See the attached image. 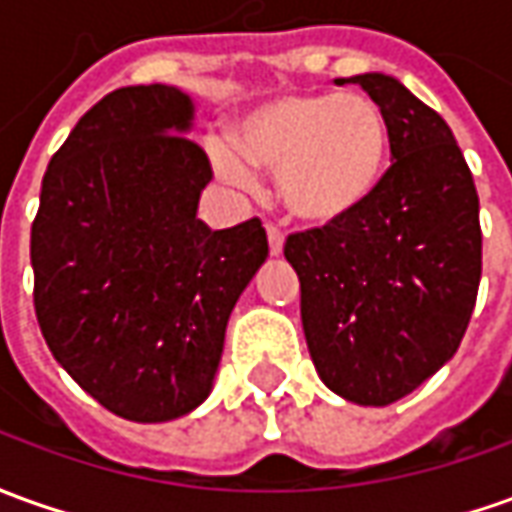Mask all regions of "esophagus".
<instances>
[{
  "label": "esophagus",
  "instance_id": "esophagus-1",
  "mask_svg": "<svg viewBox=\"0 0 512 512\" xmlns=\"http://www.w3.org/2000/svg\"><path fill=\"white\" fill-rule=\"evenodd\" d=\"M267 242H270V256H278L284 250V231L273 222H267Z\"/></svg>",
  "mask_w": 512,
  "mask_h": 512
}]
</instances>
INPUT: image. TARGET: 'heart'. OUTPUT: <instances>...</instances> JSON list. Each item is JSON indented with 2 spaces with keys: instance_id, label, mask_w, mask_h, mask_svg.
Wrapping results in <instances>:
<instances>
[{
  "instance_id": "heart-1",
  "label": "heart",
  "mask_w": 512,
  "mask_h": 512,
  "mask_svg": "<svg viewBox=\"0 0 512 512\" xmlns=\"http://www.w3.org/2000/svg\"><path fill=\"white\" fill-rule=\"evenodd\" d=\"M390 155L384 111L365 94L292 91L264 102L214 153L225 181L250 186V169L278 172V197L295 220L331 225L368 203Z\"/></svg>"
}]
</instances>
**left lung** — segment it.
Segmentation results:
<instances>
[{
    "label": "left lung",
    "instance_id": "obj_1",
    "mask_svg": "<svg viewBox=\"0 0 512 512\" xmlns=\"http://www.w3.org/2000/svg\"><path fill=\"white\" fill-rule=\"evenodd\" d=\"M384 111L393 164L351 217L287 236L301 323L320 379L384 407L463 343L482 276L479 195L438 111L387 74L340 77Z\"/></svg>",
    "mask_w": 512,
    "mask_h": 512
}]
</instances>
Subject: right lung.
<instances>
[{
    "instance_id": "right-lung-1",
    "label": "right lung",
    "mask_w": 512,
    "mask_h": 512,
    "mask_svg": "<svg viewBox=\"0 0 512 512\" xmlns=\"http://www.w3.org/2000/svg\"><path fill=\"white\" fill-rule=\"evenodd\" d=\"M172 86L105 94L52 155L30 234L33 303L52 357L105 410L172 421L209 396L236 298L267 259L262 220L211 231L214 178Z\"/></svg>"
}]
</instances>
